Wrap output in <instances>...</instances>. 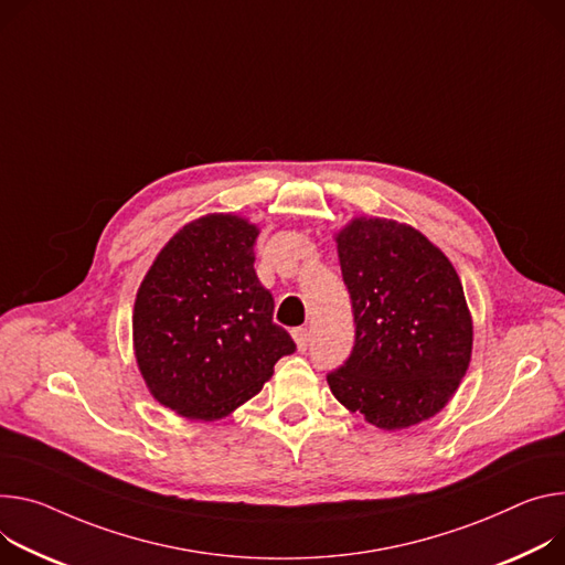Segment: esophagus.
I'll use <instances>...</instances> for the list:
<instances>
[{"label":"esophagus","instance_id":"1","mask_svg":"<svg viewBox=\"0 0 565 565\" xmlns=\"http://www.w3.org/2000/svg\"><path fill=\"white\" fill-rule=\"evenodd\" d=\"M311 333H309V329H306V327H299V329H295L292 331V338H295V344H297V349L299 351H306V347H309V338Z\"/></svg>","mask_w":565,"mask_h":565}]
</instances>
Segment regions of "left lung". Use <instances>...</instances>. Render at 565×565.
I'll return each instance as SVG.
<instances>
[{"mask_svg": "<svg viewBox=\"0 0 565 565\" xmlns=\"http://www.w3.org/2000/svg\"><path fill=\"white\" fill-rule=\"evenodd\" d=\"M353 349L327 374L333 396L398 430L435 417L469 370L473 324L461 281L422 232L355 218L338 236Z\"/></svg>", "mask_w": 565, "mask_h": 565, "instance_id": "8db88e82", "label": "left lung"}]
</instances>
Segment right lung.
Here are the masks:
<instances>
[{
  "label": "right lung",
  "instance_id": "add662e5",
  "mask_svg": "<svg viewBox=\"0 0 565 565\" xmlns=\"http://www.w3.org/2000/svg\"><path fill=\"white\" fill-rule=\"evenodd\" d=\"M259 230L232 214L184 225L143 277L132 316L139 372L162 405L221 419L297 347L254 273Z\"/></svg>",
  "mask_w": 565,
  "mask_h": 565
}]
</instances>
